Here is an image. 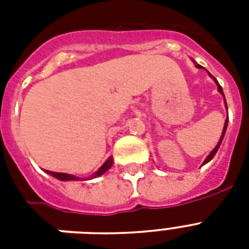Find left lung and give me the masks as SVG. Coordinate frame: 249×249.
Segmentation results:
<instances>
[{
  "label": "left lung",
  "mask_w": 249,
  "mask_h": 249,
  "mask_svg": "<svg viewBox=\"0 0 249 249\" xmlns=\"http://www.w3.org/2000/svg\"><path fill=\"white\" fill-rule=\"evenodd\" d=\"M196 67H197V68H203V67H201V66H199V64H196ZM209 75H211V73H209ZM211 77H213V76L211 75ZM214 80H216V79H214ZM216 84H217V86H218V91H220V93L222 94V95H224V91H222V88H221V85H220V84H218V83H217V81H216ZM224 99H225V95H224ZM225 105H226V99H225ZM226 108H228V105H226ZM226 126H228V119H226V121H225V126H224V130H222V136H221V138H220V142L217 143L216 147L213 148V151L211 152V154H209L208 158H207V159L204 160V163H203V164H205V163H208V161H211V160L213 159V156L216 155L217 150H218V147H220L221 142H222V140H224L225 132H226Z\"/></svg>",
  "instance_id": "obj_1"
}]
</instances>
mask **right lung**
I'll return each mask as SVG.
<instances>
[{
	"mask_svg": "<svg viewBox=\"0 0 249 249\" xmlns=\"http://www.w3.org/2000/svg\"><path fill=\"white\" fill-rule=\"evenodd\" d=\"M112 161L113 159L112 158H109L107 161H106L103 165L99 168V169L95 172V173L93 174V178L94 177H99V176H102V174L105 173V172H107V170L111 168V165H112ZM49 174H52V176H54L55 178H58V179H60V181H77L79 178L75 177V176H72V174H67V173H56V172H50V170H48Z\"/></svg>",
	"mask_w": 249,
	"mask_h": 249,
	"instance_id": "obj_1",
	"label": "right lung"
}]
</instances>
